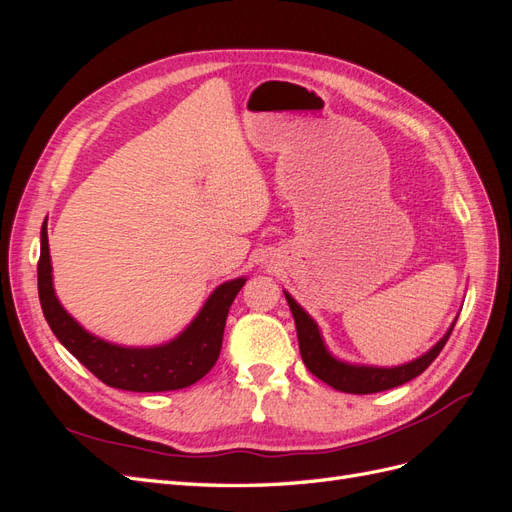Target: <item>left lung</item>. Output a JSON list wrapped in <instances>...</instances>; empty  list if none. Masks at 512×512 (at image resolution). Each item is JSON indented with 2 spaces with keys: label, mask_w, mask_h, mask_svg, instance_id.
<instances>
[{
  "label": "left lung",
  "mask_w": 512,
  "mask_h": 512,
  "mask_svg": "<svg viewBox=\"0 0 512 512\" xmlns=\"http://www.w3.org/2000/svg\"><path fill=\"white\" fill-rule=\"evenodd\" d=\"M286 301L290 305V312L294 318V324H297V337H299V350H301V359L305 367L312 371L316 378L322 382H327L329 386L337 391L352 393V395H369V393H380V391H389L395 389L399 384H406L414 380L416 376H421L423 371L436 361V356L448 342V337L453 333L455 322L451 324V329L446 331V335L440 339V342L433 346L429 352H425L418 359L406 363V365H397V367H371V365H352L335 359V356L327 350L322 342V335L318 324L314 318L309 316L305 309L294 301L288 292Z\"/></svg>",
  "instance_id": "1"
}]
</instances>
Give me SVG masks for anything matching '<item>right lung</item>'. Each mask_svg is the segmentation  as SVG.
Listing matches in <instances>:
<instances>
[{"label": "right lung", "instance_id": "obj_1", "mask_svg": "<svg viewBox=\"0 0 512 512\" xmlns=\"http://www.w3.org/2000/svg\"><path fill=\"white\" fill-rule=\"evenodd\" d=\"M51 271L49 237H46L44 222L40 232L38 294L46 322L59 342L98 380L113 389L134 393L177 391L207 376L222 350L228 309L245 284V277H237L215 288L190 327L173 342L151 348H126L87 333L61 307L55 297Z\"/></svg>", "mask_w": 512, "mask_h": 512}]
</instances>
